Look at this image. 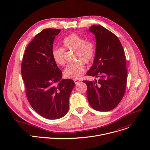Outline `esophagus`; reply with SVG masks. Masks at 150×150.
Returning a JSON list of instances; mask_svg holds the SVG:
<instances>
[{
	"label": "esophagus",
	"instance_id": "34e87169",
	"mask_svg": "<svg viewBox=\"0 0 150 150\" xmlns=\"http://www.w3.org/2000/svg\"><path fill=\"white\" fill-rule=\"evenodd\" d=\"M74 81L75 84H77L78 83H79V82L81 81V80H80V79H74Z\"/></svg>",
	"mask_w": 150,
	"mask_h": 150
}]
</instances>
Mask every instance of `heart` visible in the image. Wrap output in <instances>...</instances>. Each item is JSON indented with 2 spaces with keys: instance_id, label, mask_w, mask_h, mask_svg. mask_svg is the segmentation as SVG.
Returning <instances> with one entry per match:
<instances>
[{
  "instance_id": "b5f03b06",
  "label": "heart",
  "mask_w": 150,
  "mask_h": 150,
  "mask_svg": "<svg viewBox=\"0 0 150 150\" xmlns=\"http://www.w3.org/2000/svg\"><path fill=\"white\" fill-rule=\"evenodd\" d=\"M62 45V48L56 47L52 50V56L54 62L57 65L63 66L66 63L64 50H76L74 60L77 62L67 65L64 74L66 77L74 79L81 77L85 71L83 62L88 64L94 58V43L76 33H71L63 39Z\"/></svg>"
}]
</instances>
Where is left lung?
Masks as SVG:
<instances>
[{
	"label": "left lung",
	"mask_w": 150,
	"mask_h": 150,
	"mask_svg": "<svg viewBox=\"0 0 150 150\" xmlns=\"http://www.w3.org/2000/svg\"><path fill=\"white\" fill-rule=\"evenodd\" d=\"M88 30L95 35L96 49L93 64L87 74L99 79L83 82L87 86V96L91 107L97 111H108L117 107L125 93V55L118 38L111 32L96 25Z\"/></svg>",
	"instance_id": "left-lung-1"
}]
</instances>
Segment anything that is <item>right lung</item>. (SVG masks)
Instances as JSON below:
<instances>
[{"label":"right lung","mask_w":150,"mask_h":150,"mask_svg":"<svg viewBox=\"0 0 150 150\" xmlns=\"http://www.w3.org/2000/svg\"><path fill=\"white\" fill-rule=\"evenodd\" d=\"M60 31L46 29L36 35L28 45L22 63L28 100L37 113L50 120L67 114L75 85L71 79H62V72L52 56L54 40Z\"/></svg>","instance_id":"add662e5"}]
</instances>
